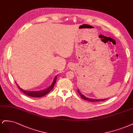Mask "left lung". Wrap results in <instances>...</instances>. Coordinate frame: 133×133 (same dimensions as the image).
Returning a JSON list of instances; mask_svg holds the SVG:
<instances>
[{"label":"left lung","mask_w":133,"mask_h":133,"mask_svg":"<svg viewBox=\"0 0 133 133\" xmlns=\"http://www.w3.org/2000/svg\"><path fill=\"white\" fill-rule=\"evenodd\" d=\"M78 93H79V95H80V96L82 97L83 99L84 100H86V101H89V102H99V101H103L104 100H105L106 99H92V98H87L85 96H84V95H83L82 93H81V92L79 91V90L78 89Z\"/></svg>","instance_id":"8db88e82"}]
</instances>
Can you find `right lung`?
I'll use <instances>...</instances> for the list:
<instances>
[{"instance_id": "add662e5", "label": "right lung", "mask_w": 133, "mask_h": 133, "mask_svg": "<svg viewBox=\"0 0 133 133\" xmlns=\"http://www.w3.org/2000/svg\"><path fill=\"white\" fill-rule=\"evenodd\" d=\"M57 77V76L55 77L52 83L51 84V85L49 88H48L47 89H44V90H42V91H25V90L23 89L22 88H21L17 83H16V85H17V86H18V87L19 88L20 91L22 92H23L24 94H25L26 95L29 96L30 97H36V98L41 97H43V96H45L46 95H47V94L49 93L51 91V90L53 89V88L54 87V85H55L56 82Z\"/></svg>"}]
</instances>
